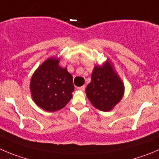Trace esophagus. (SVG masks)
Segmentation results:
<instances>
[{
    "label": "esophagus",
    "instance_id": "1",
    "mask_svg": "<svg viewBox=\"0 0 159 159\" xmlns=\"http://www.w3.org/2000/svg\"><path fill=\"white\" fill-rule=\"evenodd\" d=\"M78 89L80 90V91H84V89H85V87H84V85H83V86L78 87Z\"/></svg>",
    "mask_w": 159,
    "mask_h": 159
}]
</instances>
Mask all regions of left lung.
Wrapping results in <instances>:
<instances>
[{"label": "left lung", "instance_id": "obj_1", "mask_svg": "<svg viewBox=\"0 0 159 159\" xmlns=\"http://www.w3.org/2000/svg\"><path fill=\"white\" fill-rule=\"evenodd\" d=\"M85 93L92 104L100 111H110L119 103L124 95V84L109 60L102 66H95Z\"/></svg>", "mask_w": 159, "mask_h": 159}]
</instances>
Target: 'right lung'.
<instances>
[{
    "instance_id": "obj_1",
    "label": "right lung",
    "mask_w": 159,
    "mask_h": 159,
    "mask_svg": "<svg viewBox=\"0 0 159 159\" xmlns=\"http://www.w3.org/2000/svg\"><path fill=\"white\" fill-rule=\"evenodd\" d=\"M59 62L58 58L46 59L34 73L30 84L35 103L49 112L64 107L75 90L72 75Z\"/></svg>"
}]
</instances>
